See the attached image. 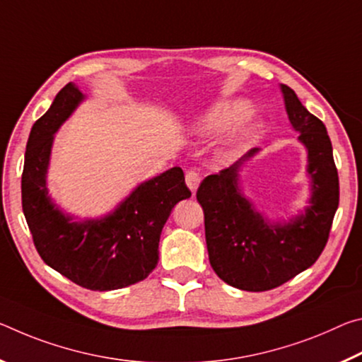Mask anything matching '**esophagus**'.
I'll return each mask as SVG.
<instances>
[{
	"label": "esophagus",
	"instance_id": "1",
	"mask_svg": "<svg viewBox=\"0 0 362 362\" xmlns=\"http://www.w3.org/2000/svg\"><path fill=\"white\" fill-rule=\"evenodd\" d=\"M200 181H202V176H200L199 171L191 170V171H187V173H186V185L192 192L197 191Z\"/></svg>",
	"mask_w": 362,
	"mask_h": 362
}]
</instances>
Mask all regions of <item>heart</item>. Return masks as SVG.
<instances>
[{"instance_id":"obj_1","label":"heart","mask_w":362,"mask_h":362,"mask_svg":"<svg viewBox=\"0 0 362 362\" xmlns=\"http://www.w3.org/2000/svg\"><path fill=\"white\" fill-rule=\"evenodd\" d=\"M250 114V104L247 100L234 99V100H224L215 105L206 115L200 118L199 122V132L204 136H215L221 133L223 129L235 125L237 122L244 120V118ZM255 133V125L252 122H244L237 128L235 134L228 142V152H235L244 147L248 139L252 138Z\"/></svg>"}]
</instances>
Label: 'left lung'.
<instances>
[{"label": "left lung", "instance_id": "1", "mask_svg": "<svg viewBox=\"0 0 362 362\" xmlns=\"http://www.w3.org/2000/svg\"><path fill=\"white\" fill-rule=\"evenodd\" d=\"M281 91L288 120L308 151L311 199L305 213L287 223L269 221L242 194L239 171L259 149L206 176L197 189L211 268L229 286L247 292L279 287L315 264L339 209V173L327 129L292 88L281 85Z\"/></svg>", "mask_w": 362, "mask_h": 362}]
</instances>
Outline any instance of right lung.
Listing matches in <instances>:
<instances>
[{
    "label": "right lung",
    "mask_w": 362,
    "mask_h": 362,
    "mask_svg": "<svg viewBox=\"0 0 362 362\" xmlns=\"http://www.w3.org/2000/svg\"><path fill=\"white\" fill-rule=\"evenodd\" d=\"M85 99L74 83L57 93L32 127L22 173V210L43 262L78 286L117 290L144 281L158 262V242L173 206L191 197L185 173L173 167L141 182L117 209L74 221L47 195L46 173L54 133Z\"/></svg>",
    "instance_id": "obj_1"
}]
</instances>
